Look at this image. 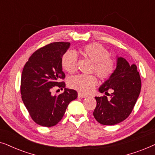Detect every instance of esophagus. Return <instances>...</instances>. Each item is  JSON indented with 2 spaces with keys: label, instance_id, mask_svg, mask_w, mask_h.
<instances>
[{
  "label": "esophagus",
  "instance_id": "34e87169",
  "mask_svg": "<svg viewBox=\"0 0 155 155\" xmlns=\"http://www.w3.org/2000/svg\"><path fill=\"white\" fill-rule=\"evenodd\" d=\"M78 97L79 98H86V97H87V96L85 94H81V93H78Z\"/></svg>",
  "mask_w": 155,
  "mask_h": 155
}]
</instances>
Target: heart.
I'll return each instance as SVG.
<instances>
[{"label": "heart", "instance_id": "heart-1", "mask_svg": "<svg viewBox=\"0 0 155 155\" xmlns=\"http://www.w3.org/2000/svg\"><path fill=\"white\" fill-rule=\"evenodd\" d=\"M84 57L91 59L93 65L91 71L95 72L101 80L109 79L115 71V61L106 47L98 43L86 45L79 49ZM77 55L73 51H68L61 58V67L69 74L77 69ZM97 77L94 74H79L72 76L69 80V85L74 89L83 94H88L97 84Z\"/></svg>", "mask_w": 155, "mask_h": 155}]
</instances>
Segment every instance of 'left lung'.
I'll return each instance as SVG.
<instances>
[{"instance_id":"obj_1","label":"left lung","mask_w":155,"mask_h":155,"mask_svg":"<svg viewBox=\"0 0 155 155\" xmlns=\"http://www.w3.org/2000/svg\"><path fill=\"white\" fill-rule=\"evenodd\" d=\"M108 90L113 93L109 94ZM141 90V79L137 66L130 65L123 57H117L116 69L99 91L110 96L95 97V119L104 125H113L127 118L133 110Z\"/></svg>"}]
</instances>
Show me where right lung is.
Segmentation results:
<instances>
[{"mask_svg":"<svg viewBox=\"0 0 155 155\" xmlns=\"http://www.w3.org/2000/svg\"><path fill=\"white\" fill-rule=\"evenodd\" d=\"M70 46L69 42H53L36 50L22 69L20 82L22 100L31 118L44 127L57 125L64 115L77 92L64 88L59 95L52 96L54 86L63 88L65 78L61 58Z\"/></svg>","mask_w":155,"mask_h":155,"instance_id":"right-lung-1","label":"right lung"}]
</instances>
